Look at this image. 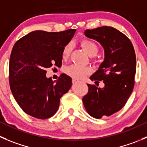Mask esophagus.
<instances>
[{
    "mask_svg": "<svg viewBox=\"0 0 147 147\" xmlns=\"http://www.w3.org/2000/svg\"><path fill=\"white\" fill-rule=\"evenodd\" d=\"M72 82H73L74 84H76L77 82H78V81H77L75 79H73V80H72Z\"/></svg>",
    "mask_w": 147,
    "mask_h": 147,
    "instance_id": "1",
    "label": "esophagus"
}]
</instances>
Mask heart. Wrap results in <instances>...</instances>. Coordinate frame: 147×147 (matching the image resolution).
Returning a JSON list of instances; mask_svg holds the SVG:
<instances>
[{"label": "heart", "mask_w": 147, "mask_h": 147, "mask_svg": "<svg viewBox=\"0 0 147 147\" xmlns=\"http://www.w3.org/2000/svg\"><path fill=\"white\" fill-rule=\"evenodd\" d=\"M80 45L84 49L85 52L89 55L90 57H93L97 55L99 48L97 44L93 41L90 39H83L80 42ZM72 49V44H68L64 47L62 51V57L66 59L70 55ZM65 73L69 76L72 77V78L76 80H82L85 78L86 75H89L92 72V69L89 67L79 66V65H72L67 67L65 69Z\"/></svg>", "instance_id": "obj_1"}]
</instances>
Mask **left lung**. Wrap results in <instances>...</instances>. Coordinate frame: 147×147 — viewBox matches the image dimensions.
<instances>
[{"instance_id": "1", "label": "left lung", "mask_w": 147, "mask_h": 147, "mask_svg": "<svg viewBox=\"0 0 147 147\" xmlns=\"http://www.w3.org/2000/svg\"><path fill=\"white\" fill-rule=\"evenodd\" d=\"M85 36L100 44L103 62L90 79L101 81L102 88L88 84V94L82 102L90 116L95 119L109 116L121 109L134 86L136 61L132 43L126 35L111 26H101L84 31Z\"/></svg>"}]
</instances>
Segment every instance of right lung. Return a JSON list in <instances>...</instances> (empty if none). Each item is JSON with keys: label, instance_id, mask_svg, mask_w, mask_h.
Instances as JSON below:
<instances>
[{"label": "right lung", "instance_id": "obj_1", "mask_svg": "<svg viewBox=\"0 0 147 147\" xmlns=\"http://www.w3.org/2000/svg\"><path fill=\"white\" fill-rule=\"evenodd\" d=\"M76 29L61 32L34 31L17 41L9 61L10 88L17 103L29 116L46 119L55 114L60 98L72 87L62 74L56 81L47 78V68L62 65V51Z\"/></svg>", "mask_w": 147, "mask_h": 147}]
</instances>
